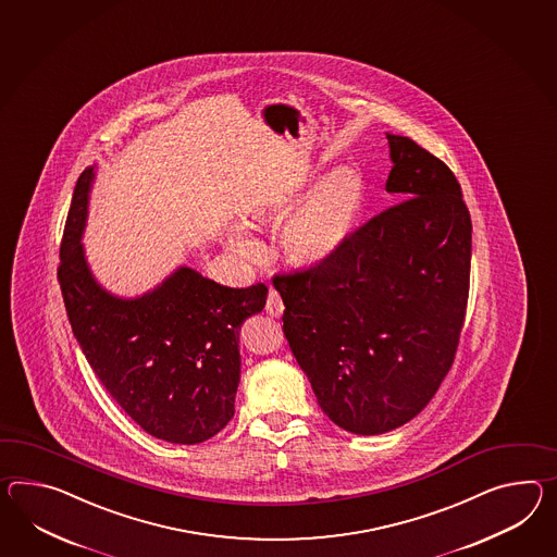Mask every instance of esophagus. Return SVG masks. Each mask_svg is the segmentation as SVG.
<instances>
[{"label": "esophagus", "mask_w": 557, "mask_h": 557, "mask_svg": "<svg viewBox=\"0 0 557 557\" xmlns=\"http://www.w3.org/2000/svg\"><path fill=\"white\" fill-rule=\"evenodd\" d=\"M265 310L273 318H280L282 313H284V301L280 298V294L275 292V289H270V294H268V304H265Z\"/></svg>", "instance_id": "1"}]
</instances>
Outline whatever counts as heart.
Masks as SVG:
<instances>
[{"mask_svg": "<svg viewBox=\"0 0 557 557\" xmlns=\"http://www.w3.org/2000/svg\"><path fill=\"white\" fill-rule=\"evenodd\" d=\"M364 205V181L350 166H339L320 178L304 203L285 221L280 245L285 258L298 265H315L332 258L354 230ZM231 249L245 259H258L261 245L242 227H233Z\"/></svg>", "mask_w": 557, "mask_h": 557, "instance_id": "b5f03b06", "label": "heart"}]
</instances>
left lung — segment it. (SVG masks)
<instances>
[{
  "label": "left lung",
  "mask_w": 557,
  "mask_h": 557,
  "mask_svg": "<svg viewBox=\"0 0 557 557\" xmlns=\"http://www.w3.org/2000/svg\"><path fill=\"white\" fill-rule=\"evenodd\" d=\"M386 190L405 199L308 270L273 275L284 334L318 405L339 429L382 434L431 403L459 346L471 215L453 171L386 135Z\"/></svg>",
  "instance_id": "8db88e82"
}]
</instances>
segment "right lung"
Wrapping results in <instances>:
<instances>
[{"label":"right lung","mask_w":557,"mask_h":557,"mask_svg":"<svg viewBox=\"0 0 557 557\" xmlns=\"http://www.w3.org/2000/svg\"><path fill=\"white\" fill-rule=\"evenodd\" d=\"M95 166L82 173L60 245L58 282L70 326L96 376L147 433L197 445L231 421L239 330L268 299L265 284L227 287L178 268L138 298L98 284L81 244Z\"/></svg>","instance_id":"1"}]
</instances>
